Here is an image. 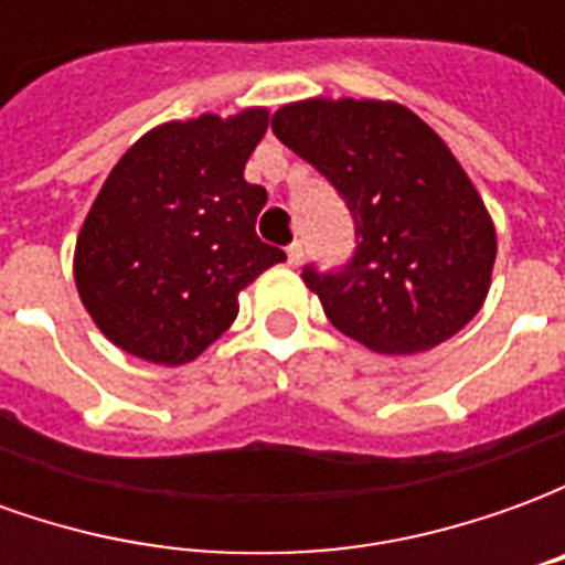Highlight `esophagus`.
Segmentation results:
<instances>
[{"mask_svg":"<svg viewBox=\"0 0 565 565\" xmlns=\"http://www.w3.org/2000/svg\"><path fill=\"white\" fill-rule=\"evenodd\" d=\"M287 263H290V266H299V263H302V242L287 245Z\"/></svg>","mask_w":565,"mask_h":565,"instance_id":"1","label":"esophagus"}]
</instances>
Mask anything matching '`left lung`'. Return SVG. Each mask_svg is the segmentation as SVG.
I'll return each mask as SVG.
<instances>
[{
    "instance_id": "1",
    "label": "left lung",
    "mask_w": 565,
    "mask_h": 565,
    "mask_svg": "<svg viewBox=\"0 0 565 565\" xmlns=\"http://www.w3.org/2000/svg\"><path fill=\"white\" fill-rule=\"evenodd\" d=\"M271 132L318 169L354 217L335 269L302 266L335 330L379 354H415L478 315L497 233L448 145L396 103L284 105Z\"/></svg>"
}]
</instances>
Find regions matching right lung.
I'll use <instances>...</instances> for the list:
<instances>
[{"label":"right lung","mask_w":565,"mask_h":565,"mask_svg":"<svg viewBox=\"0 0 565 565\" xmlns=\"http://www.w3.org/2000/svg\"><path fill=\"white\" fill-rule=\"evenodd\" d=\"M269 115L162 124L120 157L75 247V281L96 327L127 354L181 366L238 315V290L281 247L257 235L269 193L245 162Z\"/></svg>","instance_id":"obj_1"}]
</instances>
